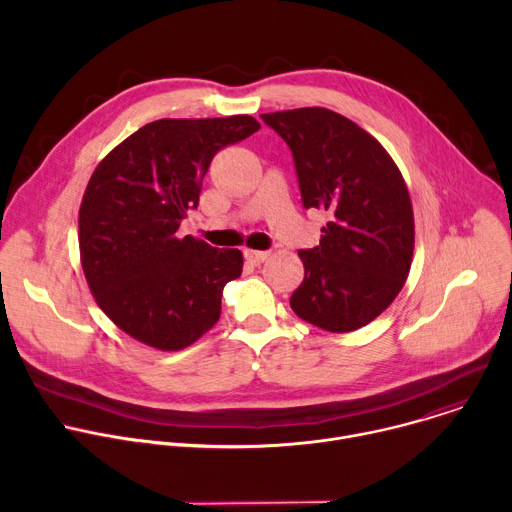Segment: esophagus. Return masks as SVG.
<instances>
[{
    "label": "esophagus",
    "instance_id": "esophagus-1",
    "mask_svg": "<svg viewBox=\"0 0 512 512\" xmlns=\"http://www.w3.org/2000/svg\"><path fill=\"white\" fill-rule=\"evenodd\" d=\"M267 257H269L267 251H253V249H247V251H245V259H247L251 265H261Z\"/></svg>",
    "mask_w": 512,
    "mask_h": 512
}]
</instances>
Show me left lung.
<instances>
[{
  "instance_id": "obj_1",
  "label": "left lung",
  "mask_w": 512,
  "mask_h": 512,
  "mask_svg": "<svg viewBox=\"0 0 512 512\" xmlns=\"http://www.w3.org/2000/svg\"><path fill=\"white\" fill-rule=\"evenodd\" d=\"M261 119L289 145L304 206L330 214L320 245L298 253L306 273L291 310L328 332L367 326L397 298L413 261V208L397 164L371 133L324 107Z\"/></svg>"
}]
</instances>
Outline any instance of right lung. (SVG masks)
I'll list each match as a JSON object with an SVG mask.
<instances>
[{"label":"right lung","mask_w":512,"mask_h":512,"mask_svg":"<svg viewBox=\"0 0 512 512\" xmlns=\"http://www.w3.org/2000/svg\"><path fill=\"white\" fill-rule=\"evenodd\" d=\"M251 115L158 119L95 168L79 210L81 263L99 308L131 338L182 350L221 318L239 249L176 235L218 150L259 129Z\"/></svg>","instance_id":"right-lung-1"}]
</instances>
